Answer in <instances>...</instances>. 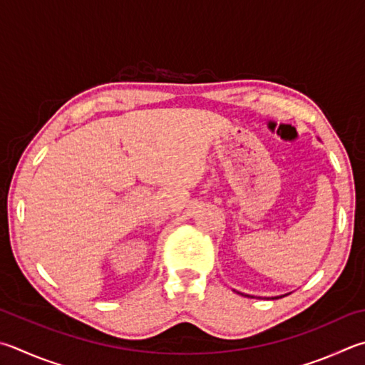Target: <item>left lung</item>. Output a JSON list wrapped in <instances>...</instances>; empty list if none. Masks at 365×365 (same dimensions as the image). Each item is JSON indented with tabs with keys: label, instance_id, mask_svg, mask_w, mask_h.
Listing matches in <instances>:
<instances>
[{
	"label": "left lung",
	"instance_id": "obj_1",
	"mask_svg": "<svg viewBox=\"0 0 365 365\" xmlns=\"http://www.w3.org/2000/svg\"><path fill=\"white\" fill-rule=\"evenodd\" d=\"M281 297H284V295H281ZM274 298H279V297H274ZM274 298H273V300H274Z\"/></svg>",
	"mask_w": 365,
	"mask_h": 365
}]
</instances>
